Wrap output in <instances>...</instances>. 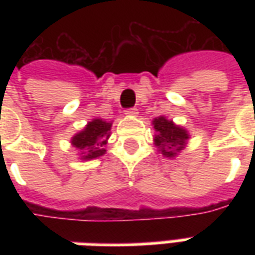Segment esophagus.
I'll return each mask as SVG.
<instances>
[{
    "label": "esophagus",
    "instance_id": "34e87169",
    "mask_svg": "<svg viewBox=\"0 0 255 255\" xmlns=\"http://www.w3.org/2000/svg\"><path fill=\"white\" fill-rule=\"evenodd\" d=\"M127 116H136L138 115V109L136 108H128V109H126V112H124Z\"/></svg>",
    "mask_w": 255,
    "mask_h": 255
}]
</instances>
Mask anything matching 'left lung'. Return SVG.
Masks as SVG:
<instances>
[{
    "instance_id": "1",
    "label": "left lung",
    "mask_w": 255,
    "mask_h": 255,
    "mask_svg": "<svg viewBox=\"0 0 255 255\" xmlns=\"http://www.w3.org/2000/svg\"><path fill=\"white\" fill-rule=\"evenodd\" d=\"M154 129L158 132L155 135V144L161 147V153L166 157H173L176 151L184 147L188 139L186 129L177 127L173 123L166 120L165 117H158L153 122Z\"/></svg>"
}]
</instances>
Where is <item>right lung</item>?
<instances>
[{
	"label": "right lung",
	"mask_w": 255,
	"mask_h": 255,
	"mask_svg": "<svg viewBox=\"0 0 255 255\" xmlns=\"http://www.w3.org/2000/svg\"><path fill=\"white\" fill-rule=\"evenodd\" d=\"M112 124L106 123L101 119H95L87 124L82 132L76 133L72 138V144L79 150H83V160L97 158L100 155L105 154L106 150L104 146L106 144V139L109 138Z\"/></svg>",
	"instance_id": "obj_1"
}]
</instances>
